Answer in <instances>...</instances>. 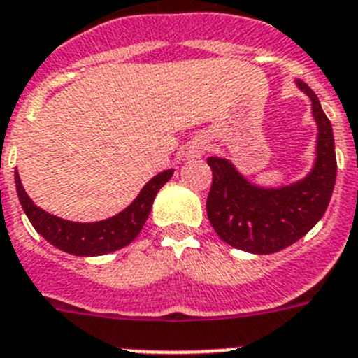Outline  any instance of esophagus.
<instances>
[{"instance_id": "obj_1", "label": "esophagus", "mask_w": 358, "mask_h": 358, "mask_svg": "<svg viewBox=\"0 0 358 358\" xmlns=\"http://www.w3.org/2000/svg\"><path fill=\"white\" fill-rule=\"evenodd\" d=\"M205 151H207V144H205V142H192L191 148H189L187 155L191 158H198V157H201Z\"/></svg>"}]
</instances>
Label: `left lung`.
Returning <instances> with one entry per match:
<instances>
[{
	"label": "left lung",
	"instance_id": "1",
	"mask_svg": "<svg viewBox=\"0 0 358 358\" xmlns=\"http://www.w3.org/2000/svg\"><path fill=\"white\" fill-rule=\"evenodd\" d=\"M295 86L312 102L317 124L315 160L310 173L281 187H261L236 169L231 160L209 157L213 185L207 216L220 238L250 254H273L290 247L324 216L337 178L334 129L308 85Z\"/></svg>",
	"mask_w": 358,
	"mask_h": 358
}]
</instances>
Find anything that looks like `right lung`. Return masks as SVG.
Here are the masks:
<instances>
[{
	"mask_svg": "<svg viewBox=\"0 0 358 358\" xmlns=\"http://www.w3.org/2000/svg\"><path fill=\"white\" fill-rule=\"evenodd\" d=\"M173 173H175V169H166L158 173L157 176H153L145 183L142 191L138 192V196L127 205L126 209L108 217V220L90 223L68 222L63 217L46 213L41 207H37L32 198L27 194L17 169L14 171V180L17 198H20L24 214L30 220L34 229L50 245H54L63 252L73 254V256L93 257L115 252V250L131 243L133 239L141 234L142 227H144L145 220L151 213L157 192L169 182Z\"/></svg>",
	"mask_w": 358,
	"mask_h": 358,
	"instance_id": "right-lung-1",
	"label": "right lung"
}]
</instances>
